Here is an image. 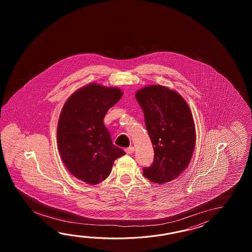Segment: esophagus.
Listing matches in <instances>:
<instances>
[{
  "instance_id": "34e87169",
  "label": "esophagus",
  "mask_w": 252,
  "mask_h": 252,
  "mask_svg": "<svg viewBox=\"0 0 252 252\" xmlns=\"http://www.w3.org/2000/svg\"><path fill=\"white\" fill-rule=\"evenodd\" d=\"M125 151L127 154H132L134 152V147H128L125 150Z\"/></svg>"
}]
</instances>
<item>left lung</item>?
<instances>
[{
    "instance_id": "obj_1",
    "label": "left lung",
    "mask_w": 252,
    "mask_h": 252,
    "mask_svg": "<svg viewBox=\"0 0 252 252\" xmlns=\"http://www.w3.org/2000/svg\"><path fill=\"white\" fill-rule=\"evenodd\" d=\"M154 149V161L143 175L158 185L176 179L190 163L195 128L190 108L178 93L163 86H149L136 93Z\"/></svg>"
}]
</instances>
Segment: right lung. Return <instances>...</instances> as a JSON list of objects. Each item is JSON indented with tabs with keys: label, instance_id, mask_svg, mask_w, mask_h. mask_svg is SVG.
<instances>
[{
	"label": "right lung",
	"instance_id": "add662e5",
	"mask_svg": "<svg viewBox=\"0 0 252 252\" xmlns=\"http://www.w3.org/2000/svg\"><path fill=\"white\" fill-rule=\"evenodd\" d=\"M122 96L117 87L94 83L76 90L62 108L57 131L60 157L67 170L86 184L106 179L114 160L125 155L103 124L108 110Z\"/></svg>",
	"mask_w": 252,
	"mask_h": 252
}]
</instances>
